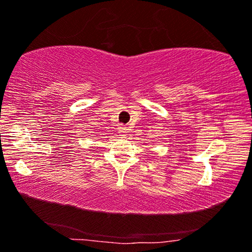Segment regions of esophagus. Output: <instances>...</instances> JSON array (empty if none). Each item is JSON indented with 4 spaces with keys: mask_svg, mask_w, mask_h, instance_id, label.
<instances>
[{
    "mask_svg": "<svg viewBox=\"0 0 252 252\" xmlns=\"http://www.w3.org/2000/svg\"><path fill=\"white\" fill-rule=\"evenodd\" d=\"M118 132H119V136H125V128H124V127H119Z\"/></svg>",
    "mask_w": 252,
    "mask_h": 252,
    "instance_id": "obj_1",
    "label": "esophagus"
}]
</instances>
